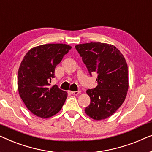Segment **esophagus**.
I'll list each match as a JSON object with an SVG mask.
<instances>
[{
    "label": "esophagus",
    "mask_w": 152,
    "mask_h": 152,
    "mask_svg": "<svg viewBox=\"0 0 152 152\" xmlns=\"http://www.w3.org/2000/svg\"><path fill=\"white\" fill-rule=\"evenodd\" d=\"M70 93L72 95H78L79 93H80V91H70Z\"/></svg>",
    "instance_id": "obj_1"
}]
</instances>
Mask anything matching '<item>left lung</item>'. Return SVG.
Listing matches in <instances>:
<instances>
[{
    "mask_svg": "<svg viewBox=\"0 0 152 152\" xmlns=\"http://www.w3.org/2000/svg\"><path fill=\"white\" fill-rule=\"evenodd\" d=\"M91 77L96 72L97 86L88 89L91 103L85 109L89 117L104 120L113 115L124 102L129 88L127 64L112 45L89 43L75 45Z\"/></svg>",
    "mask_w": 152,
    "mask_h": 152,
    "instance_id": "1",
    "label": "left lung"
}]
</instances>
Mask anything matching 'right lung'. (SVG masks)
Segmentation results:
<instances>
[{
	"label": "right lung",
	"instance_id": "add662e5",
	"mask_svg": "<svg viewBox=\"0 0 152 152\" xmlns=\"http://www.w3.org/2000/svg\"><path fill=\"white\" fill-rule=\"evenodd\" d=\"M71 49L70 45L52 43L29 50L18 72V89L26 107L35 115L47 118L61 109L68 93L57 85L50 87L55 78V69L64 56Z\"/></svg>",
	"mask_w": 152,
	"mask_h": 152
}]
</instances>
